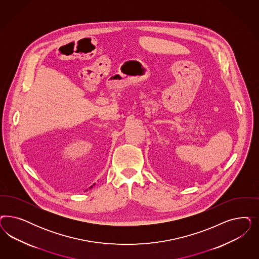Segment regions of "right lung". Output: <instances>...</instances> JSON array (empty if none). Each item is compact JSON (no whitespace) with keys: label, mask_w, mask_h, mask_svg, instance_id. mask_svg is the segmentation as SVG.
Instances as JSON below:
<instances>
[{"label":"right lung","mask_w":259,"mask_h":259,"mask_svg":"<svg viewBox=\"0 0 259 259\" xmlns=\"http://www.w3.org/2000/svg\"><path fill=\"white\" fill-rule=\"evenodd\" d=\"M92 187H91V188H92Z\"/></svg>","instance_id":"add662e5"}]
</instances>
